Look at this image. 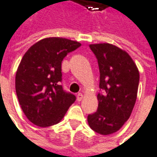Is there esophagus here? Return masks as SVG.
I'll use <instances>...</instances> for the list:
<instances>
[{"label": "esophagus", "instance_id": "esophagus-1", "mask_svg": "<svg viewBox=\"0 0 157 157\" xmlns=\"http://www.w3.org/2000/svg\"><path fill=\"white\" fill-rule=\"evenodd\" d=\"M82 97H83V96H82V93H78V94H77V96H76V100H77V101H82Z\"/></svg>", "mask_w": 157, "mask_h": 157}]
</instances>
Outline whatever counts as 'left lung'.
<instances>
[{"mask_svg":"<svg viewBox=\"0 0 157 157\" xmlns=\"http://www.w3.org/2000/svg\"><path fill=\"white\" fill-rule=\"evenodd\" d=\"M90 48L100 70L98 109L87 117L95 132L109 135L128 120L136 100L139 73L128 54L108 44H93Z\"/></svg>","mask_w":157,"mask_h":157,"instance_id":"8db88e82","label":"left lung"}]
</instances>
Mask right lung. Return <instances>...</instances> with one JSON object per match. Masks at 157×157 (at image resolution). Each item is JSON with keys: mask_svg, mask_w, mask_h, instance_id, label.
Returning <instances> with one entry per match:
<instances>
[{"mask_svg": "<svg viewBox=\"0 0 157 157\" xmlns=\"http://www.w3.org/2000/svg\"><path fill=\"white\" fill-rule=\"evenodd\" d=\"M81 47L77 41L48 37L23 56L15 79L16 93L26 117L38 127H49L64 118L76 97L64 91L62 61Z\"/></svg>", "mask_w": 157, "mask_h": 157, "instance_id": "obj_1", "label": "right lung"}]
</instances>
